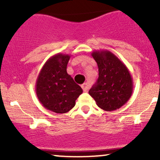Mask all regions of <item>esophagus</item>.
<instances>
[{
	"instance_id": "34e87169",
	"label": "esophagus",
	"mask_w": 160,
	"mask_h": 160,
	"mask_svg": "<svg viewBox=\"0 0 160 160\" xmlns=\"http://www.w3.org/2000/svg\"><path fill=\"white\" fill-rule=\"evenodd\" d=\"M82 89H83L84 92H87L88 89H89V85H88L87 82H85V83H83L82 85Z\"/></svg>"
}]
</instances>
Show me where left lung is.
<instances>
[{"label": "left lung", "mask_w": 160, "mask_h": 160, "mask_svg": "<svg viewBox=\"0 0 160 160\" xmlns=\"http://www.w3.org/2000/svg\"><path fill=\"white\" fill-rule=\"evenodd\" d=\"M98 78L89 94L99 108L113 111L124 105L132 96L133 80L130 71L118 57L108 50L93 51Z\"/></svg>", "instance_id": "1"}]
</instances>
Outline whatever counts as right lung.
I'll return each instance as SVG.
<instances>
[{
    "mask_svg": "<svg viewBox=\"0 0 160 160\" xmlns=\"http://www.w3.org/2000/svg\"><path fill=\"white\" fill-rule=\"evenodd\" d=\"M69 55L58 53L51 56L40 70L36 81L38 100L46 109L65 113L74 107L82 89L67 73Z\"/></svg>",
    "mask_w": 160,
    "mask_h": 160,
    "instance_id": "add662e5",
    "label": "right lung"
}]
</instances>
